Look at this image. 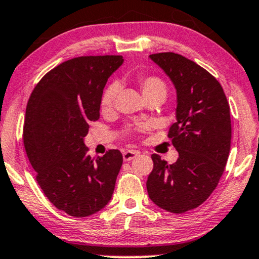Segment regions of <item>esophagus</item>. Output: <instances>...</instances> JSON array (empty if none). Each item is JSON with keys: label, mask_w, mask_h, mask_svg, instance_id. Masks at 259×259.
Here are the masks:
<instances>
[{"label": "esophagus", "mask_w": 259, "mask_h": 259, "mask_svg": "<svg viewBox=\"0 0 259 259\" xmlns=\"http://www.w3.org/2000/svg\"><path fill=\"white\" fill-rule=\"evenodd\" d=\"M139 154H140V151H137V150H125L123 153V160L124 161H132L136 156H139Z\"/></svg>", "instance_id": "obj_1"}]
</instances>
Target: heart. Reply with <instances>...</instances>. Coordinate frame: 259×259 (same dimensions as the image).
Instances as JSON below:
<instances>
[{"mask_svg": "<svg viewBox=\"0 0 259 259\" xmlns=\"http://www.w3.org/2000/svg\"><path fill=\"white\" fill-rule=\"evenodd\" d=\"M136 80L144 98L151 97V96L165 97L167 95V85L157 75H139ZM117 92H118V88L116 84L109 85L104 90L101 98V109L103 112H109L110 110H112Z\"/></svg>", "mask_w": 259, "mask_h": 259, "instance_id": "1", "label": "heart"}]
</instances>
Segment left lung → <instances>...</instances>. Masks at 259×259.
I'll return each instance as SVG.
<instances>
[{
	"label": "left lung",
	"mask_w": 259,
	"mask_h": 259,
	"mask_svg": "<svg viewBox=\"0 0 259 259\" xmlns=\"http://www.w3.org/2000/svg\"><path fill=\"white\" fill-rule=\"evenodd\" d=\"M177 89V122L168 137L179 158L168 164L153 154L147 191L155 205L185 213L205 202L219 184L231 147L230 105L220 82L194 61L173 52L151 54Z\"/></svg>",
	"instance_id": "8db88e82"
}]
</instances>
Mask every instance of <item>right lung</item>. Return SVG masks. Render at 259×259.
I'll return each mask as SVG.
<instances>
[{
  "label": "right lung",
  "mask_w": 259,
  "mask_h": 259,
  "mask_svg": "<svg viewBox=\"0 0 259 259\" xmlns=\"http://www.w3.org/2000/svg\"><path fill=\"white\" fill-rule=\"evenodd\" d=\"M122 55H90L47 72L27 103L23 144L36 181L58 209L75 218L101 211L111 199L122 153L92 158L84 144L99 118L103 89Z\"/></svg>",
  "instance_id": "right-lung-1"
}]
</instances>
